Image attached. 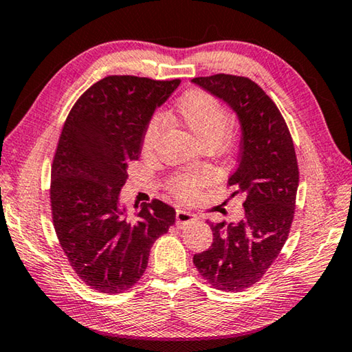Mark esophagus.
Masks as SVG:
<instances>
[{
  "mask_svg": "<svg viewBox=\"0 0 352 352\" xmlns=\"http://www.w3.org/2000/svg\"><path fill=\"white\" fill-rule=\"evenodd\" d=\"M194 219H195V216H194L192 212H189V211L177 210V212H175V220H177V225H178V226L188 225L189 222H192Z\"/></svg>",
  "mask_w": 352,
  "mask_h": 352,
  "instance_id": "1",
  "label": "esophagus"
}]
</instances>
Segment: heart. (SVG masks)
<instances>
[{"instance_id":"1","label":"heart","mask_w":352,"mask_h":352,"mask_svg":"<svg viewBox=\"0 0 352 352\" xmlns=\"http://www.w3.org/2000/svg\"><path fill=\"white\" fill-rule=\"evenodd\" d=\"M175 115L178 122L201 146H226L231 141L230 113L212 94L204 90H189L178 100ZM162 133V119L152 118L141 138V153L152 155ZM208 184L206 174H186L170 178L168 188L172 195L182 200H190Z\"/></svg>"}]
</instances>
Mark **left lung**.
<instances>
[{
	"mask_svg": "<svg viewBox=\"0 0 352 352\" xmlns=\"http://www.w3.org/2000/svg\"><path fill=\"white\" fill-rule=\"evenodd\" d=\"M192 82L239 118L241 152L228 186L245 199L241 222L211 223V247L194 254V265L212 287L241 292L265 275L289 237L300 182L294 140L276 104L248 77L214 74Z\"/></svg>",
	"mask_w": 352,
	"mask_h": 352,
	"instance_id": "obj_1",
	"label": "left lung"
}]
</instances>
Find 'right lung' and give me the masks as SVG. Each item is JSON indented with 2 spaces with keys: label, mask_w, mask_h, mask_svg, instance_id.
<instances>
[{
  "label": "right lung",
  "mask_w": 352,
  "mask_h": 352,
  "mask_svg": "<svg viewBox=\"0 0 352 352\" xmlns=\"http://www.w3.org/2000/svg\"><path fill=\"white\" fill-rule=\"evenodd\" d=\"M180 79L107 76L76 100L51 169L52 223L76 275L102 294L132 289L146 272L153 242L175 223V210L152 200L124 216L119 190L141 153L153 111Z\"/></svg>",
  "instance_id": "right-lung-1"
}]
</instances>
